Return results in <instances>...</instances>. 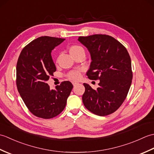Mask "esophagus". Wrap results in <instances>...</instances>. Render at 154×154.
<instances>
[{
    "instance_id": "obj_1",
    "label": "esophagus",
    "mask_w": 154,
    "mask_h": 154,
    "mask_svg": "<svg viewBox=\"0 0 154 154\" xmlns=\"http://www.w3.org/2000/svg\"><path fill=\"white\" fill-rule=\"evenodd\" d=\"M73 85L74 87H75L77 85H78V83H73Z\"/></svg>"
}]
</instances>
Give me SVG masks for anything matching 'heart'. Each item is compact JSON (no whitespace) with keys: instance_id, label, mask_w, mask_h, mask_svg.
I'll return each instance as SVG.
<instances>
[{"instance_id":"1","label":"heart","mask_w":154,"mask_h":154,"mask_svg":"<svg viewBox=\"0 0 154 154\" xmlns=\"http://www.w3.org/2000/svg\"><path fill=\"white\" fill-rule=\"evenodd\" d=\"M69 53L73 57L76 56V55L81 54H85L84 49L78 45H73L69 48ZM67 77L69 79L72 81H77L80 78L81 73L80 71L79 70H75L69 72L67 74Z\"/></svg>"}]
</instances>
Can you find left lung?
<instances>
[{
  "label": "left lung",
  "instance_id": "left-lung-1",
  "mask_svg": "<svg viewBox=\"0 0 154 154\" xmlns=\"http://www.w3.org/2000/svg\"><path fill=\"white\" fill-rule=\"evenodd\" d=\"M89 50L91 61L88 78L100 80L96 90L83 83L85 106L99 116L113 113L122 105L132 79L131 59L126 48L108 35L94 34L78 38Z\"/></svg>",
  "mask_w": 154,
  "mask_h": 154
}]
</instances>
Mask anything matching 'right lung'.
I'll list each match as a JSON object with an SVG mask.
<instances>
[{"mask_svg":"<svg viewBox=\"0 0 154 154\" xmlns=\"http://www.w3.org/2000/svg\"><path fill=\"white\" fill-rule=\"evenodd\" d=\"M64 40L50 36L38 38L23 48L17 61L16 85L20 95L28 110L42 119L60 114L73 87L67 81L51 90L46 83L56 71L51 51Z\"/></svg>","mask_w":154,"mask_h":154,"instance_id":"right-lung-1","label":"right lung"}]
</instances>
